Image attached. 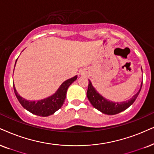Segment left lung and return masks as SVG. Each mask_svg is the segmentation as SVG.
<instances>
[{
  "mask_svg": "<svg viewBox=\"0 0 154 154\" xmlns=\"http://www.w3.org/2000/svg\"><path fill=\"white\" fill-rule=\"evenodd\" d=\"M142 87V82L141 85V88L139 91L132 97L131 100L122 102H110L104 97L101 96L100 94L97 92L95 89L93 87L90 80H89L88 89H87V98L93 106L100 112L109 115H114L118 113H120L122 111L125 110L128 107H129L133 103L135 102L136 99L137 98Z\"/></svg>",
  "mask_w": 154,
  "mask_h": 154,
  "instance_id": "1",
  "label": "left lung"
}]
</instances>
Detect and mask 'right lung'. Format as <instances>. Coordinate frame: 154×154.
<instances>
[{
    "mask_svg": "<svg viewBox=\"0 0 154 154\" xmlns=\"http://www.w3.org/2000/svg\"><path fill=\"white\" fill-rule=\"evenodd\" d=\"M15 64H16V62H15ZM77 78V76H75L72 78L65 81L62 84L58 90L52 96L39 101H28L25 100L17 94L14 85H13V89H14V92L17 99L25 109L35 115L48 116L51 114H53L56 111L62 107L65 102L68 87L70 86L71 84L74 82Z\"/></svg>",
    "mask_w": 154,
    "mask_h": 154,
    "instance_id": "1",
    "label": "right lung"
}]
</instances>
